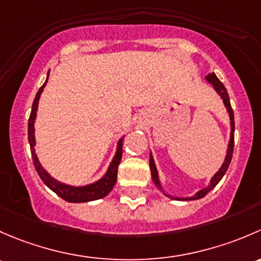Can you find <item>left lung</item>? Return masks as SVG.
<instances>
[{
    "label": "left lung",
    "mask_w": 261,
    "mask_h": 261,
    "mask_svg": "<svg viewBox=\"0 0 261 261\" xmlns=\"http://www.w3.org/2000/svg\"><path fill=\"white\" fill-rule=\"evenodd\" d=\"M205 79H206V82L210 83V84L212 85V88H214V90L216 91V93L219 94L220 98L222 99V103H224L225 108H226V112H227V114H229V118H230V139H229V144H227L226 155H225L224 163H222L221 167L219 168V171H217L216 173H215L214 176L211 177L210 184H208L207 186L202 187V189H201V190H198L197 192H196L193 196H187V197H178V196H172V195H170V193L166 192V191L163 190L162 185H161L160 174H158V171H157V167H155L154 160H153L152 152H149V168H150V174H152L153 182H154V185H155V186H157V189L160 190L161 192L163 193V195L167 196V197H170V198H173V200L190 201V200H198V198L205 197V196L207 195V193L210 192L211 190H214L215 186H216V185L219 184L220 181H221V178H222V177H224V174L226 173L227 168H229L230 162H231V158H232V152H233V133H235V122H233V112H232V108H231L229 94H227V90H226V88L224 87V84H222V83L220 82L219 79H217V76H216V75H215V72H208V74L206 75Z\"/></svg>",
    "instance_id": "8db88e82"
}]
</instances>
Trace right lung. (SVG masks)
<instances>
[{"label":"right lung","instance_id":"right-lung-1","mask_svg":"<svg viewBox=\"0 0 261 261\" xmlns=\"http://www.w3.org/2000/svg\"><path fill=\"white\" fill-rule=\"evenodd\" d=\"M47 79H49V72H47V76L44 85L40 88L36 96H35L34 103H32L30 119H29V143H30L31 147L32 161H34V166L35 168H36V172L39 173L42 182H44L51 191H54L59 197L68 201V202H89V201H95L99 200V198L106 197V196L111 192L113 187H114L115 182H117L118 166H119L120 160H122V142L123 139H124V136H123L122 138H119V141H118L117 149H115V154L114 157H113L111 165H109L106 173L103 174V177H100L98 181L91 182V184L88 185H83V186H74V185L64 184V182H60L56 178H54L49 172L42 167V165L39 161V157H37L36 152H35V146H36V139H35V120H36L40 96H41L44 88L46 87Z\"/></svg>","mask_w":261,"mask_h":261}]
</instances>
